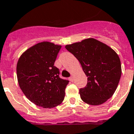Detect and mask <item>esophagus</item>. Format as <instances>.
Returning a JSON list of instances; mask_svg holds the SVG:
<instances>
[{"label": "esophagus", "mask_w": 134, "mask_h": 134, "mask_svg": "<svg viewBox=\"0 0 134 134\" xmlns=\"http://www.w3.org/2000/svg\"><path fill=\"white\" fill-rule=\"evenodd\" d=\"M69 80H70L71 82H73V81H74V77H73V76H71L70 78H69Z\"/></svg>", "instance_id": "34e87169"}]
</instances>
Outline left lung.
<instances>
[{"label":"left lung","mask_w":134,"mask_h":134,"mask_svg":"<svg viewBox=\"0 0 134 134\" xmlns=\"http://www.w3.org/2000/svg\"><path fill=\"white\" fill-rule=\"evenodd\" d=\"M80 62L87 77V85L79 90L85 103L99 105L110 98L121 76L118 54L107 44L93 38L65 46Z\"/></svg>","instance_id":"8db88e82"}]
</instances>
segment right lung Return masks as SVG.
<instances>
[{"mask_svg":"<svg viewBox=\"0 0 134 134\" xmlns=\"http://www.w3.org/2000/svg\"><path fill=\"white\" fill-rule=\"evenodd\" d=\"M60 48L52 42H40L24 52L17 63L20 89L29 100L43 108L59 105L69 83L60 78L59 69L54 66Z\"/></svg>","mask_w":134,"mask_h":134,"instance_id":"obj_1","label":"right lung"}]
</instances>
